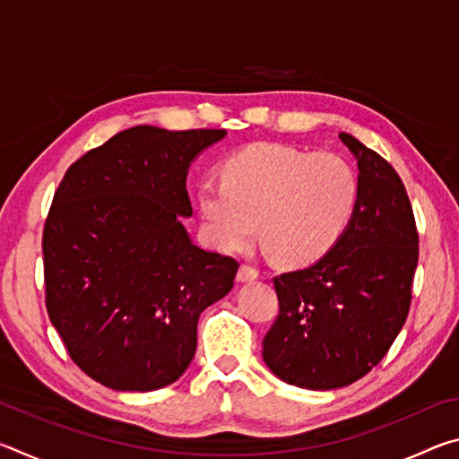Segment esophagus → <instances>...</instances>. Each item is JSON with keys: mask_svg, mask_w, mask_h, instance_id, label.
<instances>
[{"mask_svg": "<svg viewBox=\"0 0 459 459\" xmlns=\"http://www.w3.org/2000/svg\"><path fill=\"white\" fill-rule=\"evenodd\" d=\"M259 277V271L251 267V265H240L238 267V273H237V279L240 283H247V281H255V279Z\"/></svg>", "mask_w": 459, "mask_h": 459, "instance_id": "obj_1", "label": "esophagus"}]
</instances>
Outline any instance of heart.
<instances>
[{
    "label": "heart",
    "instance_id": "obj_1",
    "mask_svg": "<svg viewBox=\"0 0 459 459\" xmlns=\"http://www.w3.org/2000/svg\"><path fill=\"white\" fill-rule=\"evenodd\" d=\"M356 169L338 153H307L255 143L224 161L222 180H204L198 208L211 243L222 253L251 247L259 232L287 265H307L332 251L359 206Z\"/></svg>",
    "mask_w": 459,
    "mask_h": 459
}]
</instances>
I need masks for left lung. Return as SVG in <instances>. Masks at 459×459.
I'll use <instances>...</instances> for the list:
<instances>
[{"label":"left lung","instance_id":"1","mask_svg":"<svg viewBox=\"0 0 459 459\" xmlns=\"http://www.w3.org/2000/svg\"><path fill=\"white\" fill-rule=\"evenodd\" d=\"M340 139L359 161V206L332 251L273 279L279 316L263 338L271 372L312 391L352 385L383 360L407 320L419 259L399 174L356 137Z\"/></svg>","mask_w":459,"mask_h":459}]
</instances>
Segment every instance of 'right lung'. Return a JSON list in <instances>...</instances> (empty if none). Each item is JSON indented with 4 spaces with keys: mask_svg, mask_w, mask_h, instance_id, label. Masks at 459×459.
<instances>
[{
    "mask_svg": "<svg viewBox=\"0 0 459 459\" xmlns=\"http://www.w3.org/2000/svg\"><path fill=\"white\" fill-rule=\"evenodd\" d=\"M224 129L137 126L66 169L44 224L50 322L84 375L113 391L172 385L196 352L198 317L238 263L190 240L186 176Z\"/></svg>",
    "mask_w": 459,
    "mask_h": 459,
    "instance_id": "obj_1",
    "label": "right lung"
}]
</instances>
